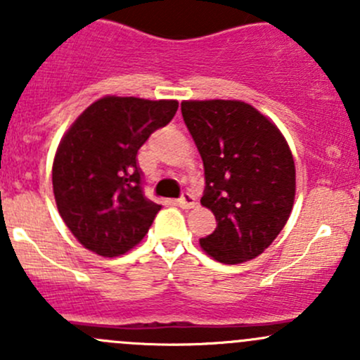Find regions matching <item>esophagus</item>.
<instances>
[{"label":"esophagus","instance_id":"esophagus-1","mask_svg":"<svg viewBox=\"0 0 360 360\" xmlns=\"http://www.w3.org/2000/svg\"><path fill=\"white\" fill-rule=\"evenodd\" d=\"M177 205H179V207H183V209H193V207L197 205V200H195V197H193V195H190V193H184L183 197H181L179 200H177Z\"/></svg>","mask_w":360,"mask_h":360}]
</instances>
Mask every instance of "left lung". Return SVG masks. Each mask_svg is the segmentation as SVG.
I'll use <instances>...</instances> for the list:
<instances>
[{
    "label": "left lung",
    "mask_w": 360,
    "mask_h": 360,
    "mask_svg": "<svg viewBox=\"0 0 360 360\" xmlns=\"http://www.w3.org/2000/svg\"><path fill=\"white\" fill-rule=\"evenodd\" d=\"M181 111L203 162L200 203L217 223L200 248L224 264L254 259L291 216V148L278 127L244 101H183Z\"/></svg>",
    "instance_id": "1"
}]
</instances>
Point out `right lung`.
<instances>
[{
	"label": "right lung",
	"instance_id": "obj_1",
	"mask_svg": "<svg viewBox=\"0 0 360 360\" xmlns=\"http://www.w3.org/2000/svg\"><path fill=\"white\" fill-rule=\"evenodd\" d=\"M177 101L106 96L60 139L52 167L57 209L76 240L103 257L136 248L162 205L141 188L137 151L176 115Z\"/></svg>",
	"mask_w": 360,
	"mask_h": 360
}]
</instances>
